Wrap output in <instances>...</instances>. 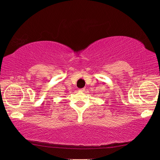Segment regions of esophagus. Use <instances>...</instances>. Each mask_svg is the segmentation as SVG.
Listing matches in <instances>:
<instances>
[{
  "label": "esophagus",
  "instance_id": "34e87169",
  "mask_svg": "<svg viewBox=\"0 0 160 160\" xmlns=\"http://www.w3.org/2000/svg\"><path fill=\"white\" fill-rule=\"evenodd\" d=\"M79 91H80V92H84V91H85V88L81 89V90H79Z\"/></svg>",
  "mask_w": 160,
  "mask_h": 160
}]
</instances>
